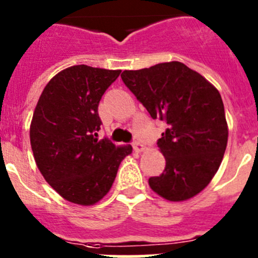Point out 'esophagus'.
Returning a JSON list of instances; mask_svg holds the SVG:
<instances>
[{"label":"esophagus","mask_w":258,"mask_h":258,"mask_svg":"<svg viewBox=\"0 0 258 258\" xmlns=\"http://www.w3.org/2000/svg\"><path fill=\"white\" fill-rule=\"evenodd\" d=\"M133 150L136 152H142L145 150L143 145L141 142H133Z\"/></svg>","instance_id":"esophagus-1"}]
</instances>
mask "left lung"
Returning a JSON list of instances; mask_svg holds the SVG:
<instances>
[{
    "label": "left lung",
    "mask_w": 258,
    "mask_h": 258,
    "mask_svg": "<svg viewBox=\"0 0 258 258\" xmlns=\"http://www.w3.org/2000/svg\"><path fill=\"white\" fill-rule=\"evenodd\" d=\"M121 79L151 117L168 125L157 140L165 169L149 179L150 187L170 202L195 197L212 181L227 146L218 90L179 61L124 71Z\"/></svg>",
    "instance_id": "8db88e82"
}]
</instances>
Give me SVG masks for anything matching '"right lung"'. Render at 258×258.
I'll return each instance as SVG.
<instances>
[{"label":"right lung","instance_id":"add662e5","mask_svg":"<svg viewBox=\"0 0 258 258\" xmlns=\"http://www.w3.org/2000/svg\"><path fill=\"white\" fill-rule=\"evenodd\" d=\"M121 71L72 66L52 77L31 122V146L41 174L61 198L93 206L112 186L132 146L98 140V104Z\"/></svg>","mask_w":258,"mask_h":258}]
</instances>
